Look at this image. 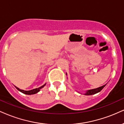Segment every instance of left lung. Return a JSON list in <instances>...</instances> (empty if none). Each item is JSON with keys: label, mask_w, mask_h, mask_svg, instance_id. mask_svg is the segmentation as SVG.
<instances>
[{"label": "left lung", "mask_w": 124, "mask_h": 124, "mask_svg": "<svg viewBox=\"0 0 124 124\" xmlns=\"http://www.w3.org/2000/svg\"><path fill=\"white\" fill-rule=\"evenodd\" d=\"M106 85H104V86L100 87L97 88V89L89 90L87 91L86 93H85V95H87V96H89V95H93V94H96V93H99V92H100V91L101 90L103 89L104 87Z\"/></svg>", "instance_id": "left-lung-1"}]
</instances>
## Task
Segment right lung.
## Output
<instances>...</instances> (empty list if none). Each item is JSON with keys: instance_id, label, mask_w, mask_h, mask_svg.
Here are the masks:
<instances>
[{"instance_id": "right-lung-1", "label": "right lung", "mask_w": 124, "mask_h": 124, "mask_svg": "<svg viewBox=\"0 0 124 124\" xmlns=\"http://www.w3.org/2000/svg\"><path fill=\"white\" fill-rule=\"evenodd\" d=\"M45 85H43V86H41L40 87H38V88H37V89H32V90H28V91H25V90H21L19 88L17 87H16V89L18 90H19L20 92H21V93H24V94H28V95H30V94H35V93H37L38 92H39L40 91V89H42L43 87L45 86Z\"/></svg>"}]
</instances>
